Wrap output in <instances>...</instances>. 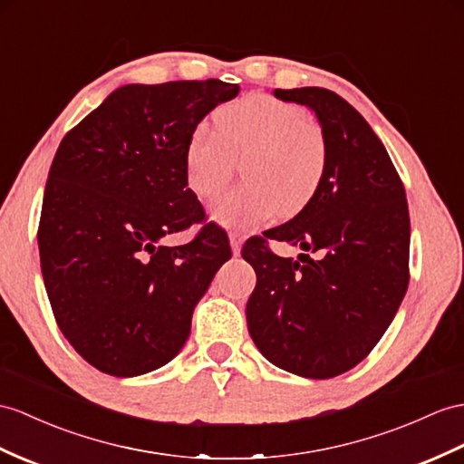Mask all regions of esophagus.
<instances>
[{
    "label": "esophagus",
    "instance_id": "obj_1",
    "mask_svg": "<svg viewBox=\"0 0 464 464\" xmlns=\"http://www.w3.org/2000/svg\"><path fill=\"white\" fill-rule=\"evenodd\" d=\"M228 238H230V246H232V254L238 256L242 250V244H244V236L238 232H230Z\"/></svg>",
    "mask_w": 464,
    "mask_h": 464
}]
</instances>
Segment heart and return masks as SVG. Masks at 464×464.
<instances>
[{
    "label": "heart",
    "instance_id": "b5f03b06",
    "mask_svg": "<svg viewBox=\"0 0 464 464\" xmlns=\"http://www.w3.org/2000/svg\"><path fill=\"white\" fill-rule=\"evenodd\" d=\"M214 131L198 126L185 143L188 188L200 198L218 193L242 163L246 183L218 195L210 217L224 228L252 230L279 212L293 217L317 195L329 150L323 130L303 108L266 94H252L220 106Z\"/></svg>",
    "mask_w": 464,
    "mask_h": 464
}]
</instances>
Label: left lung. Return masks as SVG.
I'll return each instance as SVG.
<instances>
[{
  "label": "left lung",
  "instance_id": "1",
  "mask_svg": "<svg viewBox=\"0 0 464 464\" xmlns=\"http://www.w3.org/2000/svg\"><path fill=\"white\" fill-rule=\"evenodd\" d=\"M274 96L317 116L329 161L314 198L266 238L323 257H279L262 238L246 244L257 277L247 331L271 364L326 380L362 362L400 309L410 281L408 200L386 147L344 98L319 86Z\"/></svg>",
  "mask_w": 464,
  "mask_h": 464
}]
</instances>
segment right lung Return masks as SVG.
<instances>
[{"label": "right lung", "instance_id": "add662e5", "mask_svg": "<svg viewBox=\"0 0 464 464\" xmlns=\"http://www.w3.org/2000/svg\"><path fill=\"white\" fill-rule=\"evenodd\" d=\"M238 92L222 81L120 86L56 150L39 224L44 289L66 341L104 374L171 362L232 256L210 224L190 244L161 240L205 218L187 188L185 143Z\"/></svg>", "mask_w": 464, "mask_h": 464}]
</instances>
